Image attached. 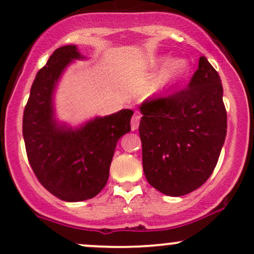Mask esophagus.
I'll use <instances>...</instances> for the list:
<instances>
[{"label":"esophagus","instance_id":"34e87169","mask_svg":"<svg viewBox=\"0 0 254 254\" xmlns=\"http://www.w3.org/2000/svg\"><path fill=\"white\" fill-rule=\"evenodd\" d=\"M139 121H141V117L138 115H135L131 119V130L135 131L138 129V125H139Z\"/></svg>","mask_w":254,"mask_h":254}]
</instances>
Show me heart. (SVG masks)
<instances>
[{
	"label": "heart",
	"mask_w": 254,
	"mask_h": 254,
	"mask_svg": "<svg viewBox=\"0 0 254 254\" xmlns=\"http://www.w3.org/2000/svg\"><path fill=\"white\" fill-rule=\"evenodd\" d=\"M162 69L161 74L154 83L150 95L155 99H162L173 94L177 89L183 87L191 76L192 64L186 58H173L160 56L149 62L145 69L156 70Z\"/></svg>",
	"instance_id": "obj_1"
}]
</instances>
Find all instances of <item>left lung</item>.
Listing matches in <instances>:
<instances>
[{"mask_svg": "<svg viewBox=\"0 0 254 254\" xmlns=\"http://www.w3.org/2000/svg\"><path fill=\"white\" fill-rule=\"evenodd\" d=\"M139 137L148 183L172 197L202 186L216 167L227 133L221 78L205 57L188 88L141 106Z\"/></svg>", "mask_w": 254, "mask_h": 254, "instance_id": "obj_1", "label": "left lung"}]
</instances>
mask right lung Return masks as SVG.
<instances>
[{
  "mask_svg": "<svg viewBox=\"0 0 254 254\" xmlns=\"http://www.w3.org/2000/svg\"><path fill=\"white\" fill-rule=\"evenodd\" d=\"M86 60L76 45L58 48L38 71L22 121L26 153L40 184L65 202L95 197L106 185L116 145L131 130L133 112L121 110L78 127L60 122L55 93L74 61Z\"/></svg>",
  "mask_w": 254,
  "mask_h": 254,
  "instance_id": "1",
  "label": "right lung"
}]
</instances>
